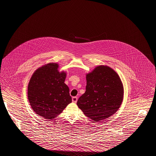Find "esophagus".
Returning <instances> with one entry per match:
<instances>
[{
    "label": "esophagus",
    "instance_id": "1",
    "mask_svg": "<svg viewBox=\"0 0 156 156\" xmlns=\"http://www.w3.org/2000/svg\"><path fill=\"white\" fill-rule=\"evenodd\" d=\"M72 101H73V102L76 103L77 102V101H78V98L76 97H73L72 98Z\"/></svg>",
    "mask_w": 156,
    "mask_h": 156
}]
</instances>
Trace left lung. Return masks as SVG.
I'll return each mask as SVG.
<instances>
[{"mask_svg": "<svg viewBox=\"0 0 156 156\" xmlns=\"http://www.w3.org/2000/svg\"><path fill=\"white\" fill-rule=\"evenodd\" d=\"M86 91L76 103L85 115L93 122H99L118 111L124 89L116 72L111 67L99 66L86 75Z\"/></svg>", "mask_w": 156, "mask_h": 156, "instance_id": "obj_1", "label": "left lung"}]
</instances>
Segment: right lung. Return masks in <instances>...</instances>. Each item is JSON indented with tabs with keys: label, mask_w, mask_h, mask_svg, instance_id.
I'll return each instance as SVG.
<instances>
[{
	"label": "right lung",
	"mask_w": 156,
	"mask_h": 156,
	"mask_svg": "<svg viewBox=\"0 0 156 156\" xmlns=\"http://www.w3.org/2000/svg\"><path fill=\"white\" fill-rule=\"evenodd\" d=\"M58 67V64L51 62L38 68L28 85L31 108L48 120L56 118L72 102L69 88L64 83L67 74L59 72Z\"/></svg>",
	"instance_id": "add662e5"
}]
</instances>
